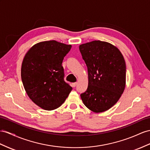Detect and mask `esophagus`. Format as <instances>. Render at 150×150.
I'll use <instances>...</instances> for the list:
<instances>
[{"label": "esophagus", "mask_w": 150, "mask_h": 150, "mask_svg": "<svg viewBox=\"0 0 150 150\" xmlns=\"http://www.w3.org/2000/svg\"><path fill=\"white\" fill-rule=\"evenodd\" d=\"M76 84H77V83L76 82H74V83H72V86L74 87H75L76 86Z\"/></svg>", "instance_id": "34e87169"}]
</instances>
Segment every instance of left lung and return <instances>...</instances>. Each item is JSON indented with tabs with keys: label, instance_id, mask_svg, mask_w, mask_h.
Masks as SVG:
<instances>
[{
	"label": "left lung",
	"instance_id": "8db88e82",
	"mask_svg": "<svg viewBox=\"0 0 150 150\" xmlns=\"http://www.w3.org/2000/svg\"><path fill=\"white\" fill-rule=\"evenodd\" d=\"M79 49L88 71L87 89L80 97L90 110L104 112L116 104L125 90L124 57L116 46L100 40L82 44Z\"/></svg>",
	"mask_w": 150,
	"mask_h": 150
}]
</instances>
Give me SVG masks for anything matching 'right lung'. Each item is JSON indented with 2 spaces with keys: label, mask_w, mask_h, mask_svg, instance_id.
<instances>
[{
  "label": "right lung",
  "mask_w": 150,
  "mask_h": 150,
  "mask_svg": "<svg viewBox=\"0 0 150 150\" xmlns=\"http://www.w3.org/2000/svg\"><path fill=\"white\" fill-rule=\"evenodd\" d=\"M71 45L56 40L40 42L30 48L23 60L21 76L30 99L45 110L63 104L72 90L64 80V57Z\"/></svg>",
  "instance_id": "1"
}]
</instances>
